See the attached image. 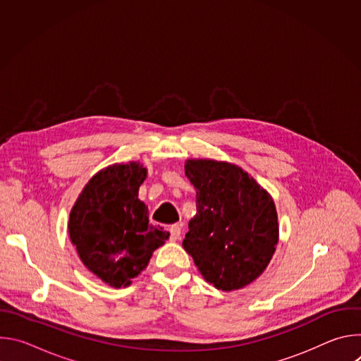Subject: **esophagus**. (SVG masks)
<instances>
[{"mask_svg": "<svg viewBox=\"0 0 361 361\" xmlns=\"http://www.w3.org/2000/svg\"><path fill=\"white\" fill-rule=\"evenodd\" d=\"M169 234H170V240L171 241H177L181 235V227L178 224H174L169 228Z\"/></svg>", "mask_w": 361, "mask_h": 361, "instance_id": "obj_1", "label": "esophagus"}]
</instances>
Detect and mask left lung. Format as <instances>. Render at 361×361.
<instances>
[{"instance_id": "1", "label": "left lung", "mask_w": 361, "mask_h": 361, "mask_svg": "<svg viewBox=\"0 0 361 361\" xmlns=\"http://www.w3.org/2000/svg\"><path fill=\"white\" fill-rule=\"evenodd\" d=\"M185 176L197 188V214L183 241L201 276L223 291L254 281L279 241L271 197L240 167L190 160Z\"/></svg>"}]
</instances>
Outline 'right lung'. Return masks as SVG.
I'll return each mask as SVG.
<instances>
[{
    "instance_id": "right-lung-1",
    "label": "right lung",
    "mask_w": 361,
    "mask_h": 361,
    "mask_svg": "<svg viewBox=\"0 0 361 361\" xmlns=\"http://www.w3.org/2000/svg\"><path fill=\"white\" fill-rule=\"evenodd\" d=\"M147 170L137 163L97 173L70 213L68 231L84 266L113 287H126L148 264L169 233L149 226L138 200Z\"/></svg>"
}]
</instances>
